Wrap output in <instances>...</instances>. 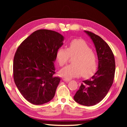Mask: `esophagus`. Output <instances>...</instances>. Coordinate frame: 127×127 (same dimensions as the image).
Listing matches in <instances>:
<instances>
[{
  "label": "esophagus",
  "instance_id": "34e87169",
  "mask_svg": "<svg viewBox=\"0 0 127 127\" xmlns=\"http://www.w3.org/2000/svg\"><path fill=\"white\" fill-rule=\"evenodd\" d=\"M62 80H63L65 81H67V82H68V81H70V79H68V78H66V77H64L63 79H62Z\"/></svg>",
  "mask_w": 127,
  "mask_h": 127
}]
</instances>
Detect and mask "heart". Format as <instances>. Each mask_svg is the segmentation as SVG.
Returning a JSON list of instances; mask_svg holds the SVG:
<instances>
[{
    "label": "heart",
    "mask_w": 127,
    "mask_h": 127,
    "mask_svg": "<svg viewBox=\"0 0 127 127\" xmlns=\"http://www.w3.org/2000/svg\"><path fill=\"white\" fill-rule=\"evenodd\" d=\"M75 56L73 64L66 66L60 70L64 77L72 78L82 74L88 77L94 73L98 65V59L92 48L86 41L81 39H74L66 48L61 47L57 52V59L59 65L63 66L68 62L70 57Z\"/></svg>",
    "instance_id": "1"
}]
</instances>
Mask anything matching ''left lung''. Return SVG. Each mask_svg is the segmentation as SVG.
I'll use <instances>...</instances> for the list:
<instances>
[{"label": "left lung", "instance_id": "1", "mask_svg": "<svg viewBox=\"0 0 127 127\" xmlns=\"http://www.w3.org/2000/svg\"><path fill=\"white\" fill-rule=\"evenodd\" d=\"M91 37L98 55V69L91 79L83 81L73 97L77 103L90 106L100 102L113 83L116 65L114 54L109 45L100 36L84 31Z\"/></svg>", "mask_w": 127, "mask_h": 127}]
</instances>
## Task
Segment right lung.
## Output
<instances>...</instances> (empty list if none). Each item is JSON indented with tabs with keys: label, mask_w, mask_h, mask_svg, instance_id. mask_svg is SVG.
Listing matches in <instances>:
<instances>
[{
	"label": "right lung",
	"mask_w": 127,
	"mask_h": 127,
	"mask_svg": "<svg viewBox=\"0 0 127 127\" xmlns=\"http://www.w3.org/2000/svg\"><path fill=\"white\" fill-rule=\"evenodd\" d=\"M64 39L58 32L40 29L24 40L15 52L14 80L22 96L33 105L46 103L54 96L61 79L54 76V62Z\"/></svg>",
	"instance_id": "add662e5"
}]
</instances>
